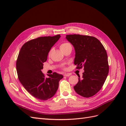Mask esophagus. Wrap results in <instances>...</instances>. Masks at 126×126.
<instances>
[{"instance_id":"34e87169","label":"esophagus","mask_w":126,"mask_h":126,"mask_svg":"<svg viewBox=\"0 0 126 126\" xmlns=\"http://www.w3.org/2000/svg\"><path fill=\"white\" fill-rule=\"evenodd\" d=\"M71 75L70 74H64L63 76H66V77H69V76H70Z\"/></svg>"}]
</instances>
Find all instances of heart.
I'll list each match as a JSON object with an SVG mask.
<instances>
[{
  "label": "heart",
  "mask_w": 126,
  "mask_h": 126,
  "mask_svg": "<svg viewBox=\"0 0 126 126\" xmlns=\"http://www.w3.org/2000/svg\"><path fill=\"white\" fill-rule=\"evenodd\" d=\"M70 47H71V45L68 43H63L62 44H61L60 46V48L61 50H62V51H63L64 50H66V49H67L68 48H69ZM62 68L63 69H66V67L64 66H62Z\"/></svg>",
  "instance_id": "heart-1"
}]
</instances>
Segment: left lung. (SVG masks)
Segmentation results:
<instances>
[{"label":"left lung","mask_w":126,"mask_h":126,"mask_svg":"<svg viewBox=\"0 0 126 126\" xmlns=\"http://www.w3.org/2000/svg\"><path fill=\"white\" fill-rule=\"evenodd\" d=\"M66 38L75 49L76 69H84L82 79L79 77L74 88L83 97H92L101 89L109 72L106 49L101 42L93 36L74 34Z\"/></svg>","instance_id":"8db88e82"}]
</instances>
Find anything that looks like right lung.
I'll use <instances>...</instances> for the list:
<instances>
[{"mask_svg":"<svg viewBox=\"0 0 126 126\" xmlns=\"http://www.w3.org/2000/svg\"><path fill=\"white\" fill-rule=\"evenodd\" d=\"M61 36L40 37L25 43L19 52L16 69L20 82L36 98L46 100L53 97L59 87L62 75L53 72L48 78L41 72L48 52Z\"/></svg>","mask_w":126,"mask_h":126,"instance_id":"add662e5","label":"right lung"}]
</instances>
